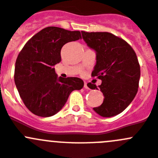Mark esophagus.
<instances>
[{"instance_id": "esophagus-1", "label": "esophagus", "mask_w": 158, "mask_h": 158, "mask_svg": "<svg viewBox=\"0 0 158 158\" xmlns=\"http://www.w3.org/2000/svg\"><path fill=\"white\" fill-rule=\"evenodd\" d=\"M84 88H86V89H89V86H88V84H87V82H84Z\"/></svg>"}]
</instances>
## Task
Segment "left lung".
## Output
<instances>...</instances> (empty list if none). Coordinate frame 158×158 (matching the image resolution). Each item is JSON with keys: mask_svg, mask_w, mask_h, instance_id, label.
<instances>
[{"mask_svg": "<svg viewBox=\"0 0 158 158\" xmlns=\"http://www.w3.org/2000/svg\"><path fill=\"white\" fill-rule=\"evenodd\" d=\"M83 40L96 52V64L92 76L102 81L98 86L104 94L101 106L94 107L96 113L105 118L122 112L138 91L140 67L136 54L127 42L107 32L82 31ZM89 88L98 89L95 84Z\"/></svg>", "mask_w": 158, "mask_h": 158, "instance_id": "8db88e82", "label": "left lung"}]
</instances>
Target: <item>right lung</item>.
I'll use <instances>...</instances> for the list:
<instances>
[{
    "label": "right lung",
    "instance_id": "1",
    "mask_svg": "<svg viewBox=\"0 0 158 158\" xmlns=\"http://www.w3.org/2000/svg\"><path fill=\"white\" fill-rule=\"evenodd\" d=\"M81 38L79 31L50 26L32 36L16 59L15 83L26 107L34 114L50 117L65 104L83 81L77 77H57L54 66L61 61V50Z\"/></svg>",
    "mask_w": 158,
    "mask_h": 158
}]
</instances>
